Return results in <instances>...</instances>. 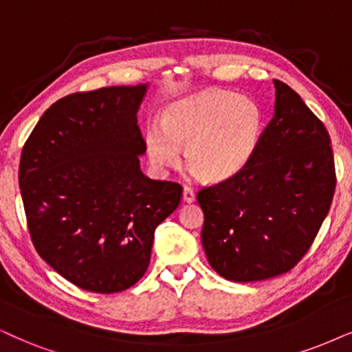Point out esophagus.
I'll return each mask as SVG.
<instances>
[{
    "label": "esophagus",
    "instance_id": "obj_1",
    "mask_svg": "<svg viewBox=\"0 0 352 352\" xmlns=\"http://www.w3.org/2000/svg\"><path fill=\"white\" fill-rule=\"evenodd\" d=\"M195 198H197V195H195L193 188H190V186H184V201L193 203Z\"/></svg>",
    "mask_w": 352,
    "mask_h": 352
}]
</instances>
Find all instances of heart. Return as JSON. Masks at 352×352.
<instances>
[{
  "label": "heart",
  "mask_w": 352,
  "mask_h": 352,
  "mask_svg": "<svg viewBox=\"0 0 352 352\" xmlns=\"http://www.w3.org/2000/svg\"><path fill=\"white\" fill-rule=\"evenodd\" d=\"M265 131L261 107L229 91H203L172 102L161 124L146 131V151L159 167L173 166L185 148L188 167L209 182L232 179L248 166Z\"/></svg>",
  "instance_id": "1"
}]
</instances>
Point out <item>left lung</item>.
Listing matches in <instances>:
<instances>
[{
  "mask_svg": "<svg viewBox=\"0 0 352 352\" xmlns=\"http://www.w3.org/2000/svg\"><path fill=\"white\" fill-rule=\"evenodd\" d=\"M274 115L248 166L198 191L211 268L234 283L294 268L330 211L336 177L330 136L287 84L274 79Z\"/></svg>",
  "mask_w": 352,
  "mask_h": 352,
  "instance_id": "1",
  "label": "left lung"
}]
</instances>
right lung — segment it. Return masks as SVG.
Returning <instances> with one entry per match:
<instances>
[{
	"instance_id": "1",
	"label": "right lung",
	"mask_w": 352,
	"mask_h": 352,
	"mask_svg": "<svg viewBox=\"0 0 352 352\" xmlns=\"http://www.w3.org/2000/svg\"><path fill=\"white\" fill-rule=\"evenodd\" d=\"M148 84L76 92L55 102L21 154L19 186L35 250L84 291L113 294L149 266L154 230L182 186L144 175L138 110Z\"/></svg>"
}]
</instances>
